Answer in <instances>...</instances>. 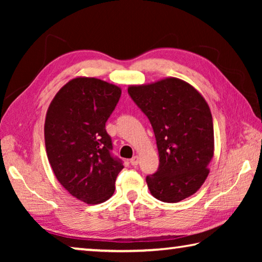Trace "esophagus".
I'll return each mask as SVG.
<instances>
[{
	"instance_id": "34e87169",
	"label": "esophagus",
	"mask_w": 262,
	"mask_h": 262,
	"mask_svg": "<svg viewBox=\"0 0 262 262\" xmlns=\"http://www.w3.org/2000/svg\"><path fill=\"white\" fill-rule=\"evenodd\" d=\"M130 164L133 166H136L139 164V156H134L130 159Z\"/></svg>"
}]
</instances>
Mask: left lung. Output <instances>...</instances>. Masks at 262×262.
I'll return each mask as SVG.
<instances>
[{
	"label": "left lung",
	"mask_w": 262,
	"mask_h": 262,
	"mask_svg": "<svg viewBox=\"0 0 262 262\" xmlns=\"http://www.w3.org/2000/svg\"><path fill=\"white\" fill-rule=\"evenodd\" d=\"M128 94L148 117L156 137L159 166L147 177L150 193L168 203L196 193L214 157V125L205 98L176 77L130 85Z\"/></svg>",
	"instance_id": "obj_1"
}]
</instances>
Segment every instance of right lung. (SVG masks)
Here are the masks:
<instances>
[{
    "instance_id": "right-lung-1",
    "label": "right lung",
    "mask_w": 262,
    "mask_h": 262,
    "mask_svg": "<svg viewBox=\"0 0 262 262\" xmlns=\"http://www.w3.org/2000/svg\"><path fill=\"white\" fill-rule=\"evenodd\" d=\"M121 89L95 77H76L62 86L46 113L45 145L56 179L88 205L112 196L123 165L111 155L105 123Z\"/></svg>"
}]
</instances>
